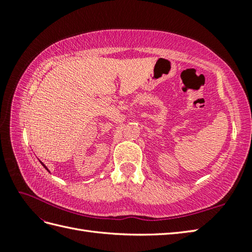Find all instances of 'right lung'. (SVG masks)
I'll use <instances>...</instances> for the list:
<instances>
[{"label":"right lung","mask_w":252,"mask_h":252,"mask_svg":"<svg viewBox=\"0 0 252 252\" xmlns=\"http://www.w3.org/2000/svg\"><path fill=\"white\" fill-rule=\"evenodd\" d=\"M41 163H42V162H41ZM42 165H43V167H44V168H45V169H46V170H49V169H47V168H46V165H45V164H44V163H42Z\"/></svg>","instance_id":"obj_1"}]
</instances>
